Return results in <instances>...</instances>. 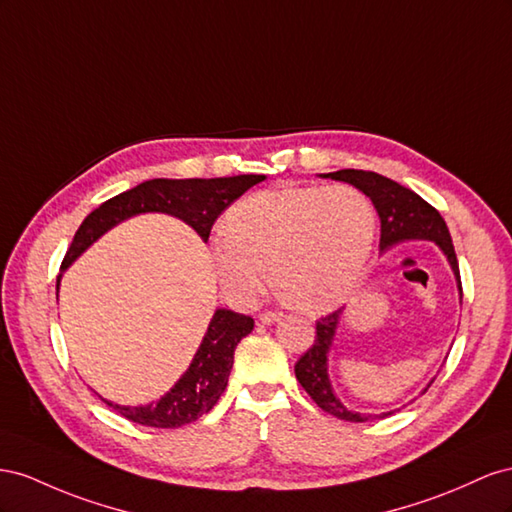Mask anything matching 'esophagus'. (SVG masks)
<instances>
[{"instance_id": "obj_1", "label": "esophagus", "mask_w": 512, "mask_h": 512, "mask_svg": "<svg viewBox=\"0 0 512 512\" xmlns=\"http://www.w3.org/2000/svg\"><path fill=\"white\" fill-rule=\"evenodd\" d=\"M283 317V313H272V311H264L259 315V321L261 324H266V326H270V324H274V321H279Z\"/></svg>"}]
</instances>
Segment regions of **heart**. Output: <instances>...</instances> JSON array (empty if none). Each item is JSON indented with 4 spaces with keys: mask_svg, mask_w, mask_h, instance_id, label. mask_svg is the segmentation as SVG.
I'll return each instance as SVG.
<instances>
[{
    "mask_svg": "<svg viewBox=\"0 0 512 512\" xmlns=\"http://www.w3.org/2000/svg\"><path fill=\"white\" fill-rule=\"evenodd\" d=\"M371 201L347 184L281 186L236 201L210 242L225 296L251 304L268 283L309 313H328L358 287L373 251Z\"/></svg>",
    "mask_w": 512,
    "mask_h": 512,
    "instance_id": "b5f03b06",
    "label": "heart"
}]
</instances>
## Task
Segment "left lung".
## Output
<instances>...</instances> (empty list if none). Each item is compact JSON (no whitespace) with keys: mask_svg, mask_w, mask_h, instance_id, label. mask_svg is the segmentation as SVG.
<instances>
[{"mask_svg":"<svg viewBox=\"0 0 512 512\" xmlns=\"http://www.w3.org/2000/svg\"><path fill=\"white\" fill-rule=\"evenodd\" d=\"M324 178L352 184L373 201V206L379 214V221H382L379 251H388V248L397 246L401 242H410V240H429L440 246L452 272L457 276V285L461 291L459 261L455 255V246H452V240H450V231L444 223L442 214L433 206H429L425 199L416 195L414 191H410V188H405L390 178H384V175H379L375 171L341 169V171L324 173ZM341 313L343 309L334 311L317 321L315 326L317 337L313 347L306 349V354L300 356V360L296 362V379L300 382V386L309 392V397L317 403V407H321L324 412L347 422H367L373 416L360 414L345 407L343 401L334 394L330 377H328V354L334 341V334H337V328H339ZM431 384L433 379L429 382V386ZM429 386L422 390V394L429 390ZM390 414L392 412L379 414L377 418H384Z\"/></svg>","mask_w":512,"mask_h":512,"instance_id":"8db88e82","label":"left lung"}]
</instances>
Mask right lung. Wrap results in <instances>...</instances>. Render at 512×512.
Returning <instances> with one entry per match:
<instances>
[{
  "label": "right lung",
  "instance_id": "1",
  "mask_svg": "<svg viewBox=\"0 0 512 512\" xmlns=\"http://www.w3.org/2000/svg\"><path fill=\"white\" fill-rule=\"evenodd\" d=\"M264 180L266 175H233V178L212 180L158 178L143 182L126 193L111 197L85 216V221L77 229L62 261V270H66L102 233L130 216L145 212L178 216L199 233L203 242H208L212 225L225 212V208L242 197L248 188ZM253 326V317L233 313L229 309H216L191 367L186 369V373L178 379V384L165 397H160L156 403L139 407L118 405L102 397L100 399L124 418L145 427L175 429L188 425V422H195L203 414H208L216 401L221 399L233 367V352H236L238 343L246 334H251Z\"/></svg>",
  "mask_w": 512,
  "mask_h": 512
}]
</instances>
